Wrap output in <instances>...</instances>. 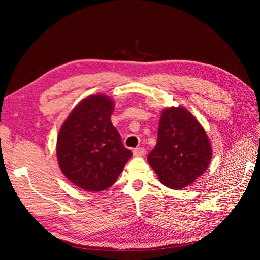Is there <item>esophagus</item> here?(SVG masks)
<instances>
[{
    "label": "esophagus",
    "mask_w": 260,
    "mask_h": 260,
    "mask_svg": "<svg viewBox=\"0 0 260 260\" xmlns=\"http://www.w3.org/2000/svg\"><path fill=\"white\" fill-rule=\"evenodd\" d=\"M133 154H134V156H137V157L144 156L146 154V151L143 147H136V148H134Z\"/></svg>",
    "instance_id": "esophagus-1"
}]
</instances>
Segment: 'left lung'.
Returning a JSON list of instances; mask_svg holds the SVG:
<instances>
[{
    "mask_svg": "<svg viewBox=\"0 0 260 260\" xmlns=\"http://www.w3.org/2000/svg\"><path fill=\"white\" fill-rule=\"evenodd\" d=\"M212 146L202 125L182 106L163 109L157 143L147 161L162 184L173 190L191 185L211 162Z\"/></svg>",
    "mask_w": 260,
    "mask_h": 260,
    "instance_id": "left-lung-1",
    "label": "left lung"
}]
</instances>
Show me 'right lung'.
Returning <instances> with one entry per match:
<instances>
[{
	"mask_svg": "<svg viewBox=\"0 0 260 260\" xmlns=\"http://www.w3.org/2000/svg\"><path fill=\"white\" fill-rule=\"evenodd\" d=\"M114 108L113 99L104 93L88 96L59 131V168L71 183L88 192L112 186L133 155L110 120Z\"/></svg>",
	"mask_w": 260,
	"mask_h": 260,
	"instance_id": "obj_1",
	"label": "right lung"
}]
</instances>
